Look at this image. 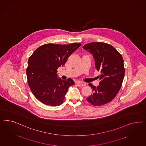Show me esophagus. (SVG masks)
I'll list each match as a JSON object with an SVG mask.
<instances>
[{
    "label": "esophagus",
    "mask_w": 146,
    "mask_h": 146,
    "mask_svg": "<svg viewBox=\"0 0 146 146\" xmlns=\"http://www.w3.org/2000/svg\"><path fill=\"white\" fill-rule=\"evenodd\" d=\"M76 84H77L78 86L81 87L86 86V83L83 82H82V81H78V82H76Z\"/></svg>",
    "instance_id": "34e87169"
}]
</instances>
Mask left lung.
<instances>
[{
	"label": "left lung",
	"mask_w": 146,
	"mask_h": 146,
	"mask_svg": "<svg viewBox=\"0 0 146 146\" xmlns=\"http://www.w3.org/2000/svg\"><path fill=\"white\" fill-rule=\"evenodd\" d=\"M83 48L92 54L96 68L101 72L98 87L89 84L93 94L86 99L94 106L110 103L116 97L122 84L125 74L122 56L114 47L104 42H91L85 44Z\"/></svg>",
	"instance_id": "obj_1"
}]
</instances>
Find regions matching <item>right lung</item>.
Here are the masks:
<instances>
[{
    "label": "right lung",
    "mask_w": 146,
    "mask_h": 146,
    "mask_svg": "<svg viewBox=\"0 0 146 146\" xmlns=\"http://www.w3.org/2000/svg\"><path fill=\"white\" fill-rule=\"evenodd\" d=\"M81 45L48 43L38 48L28 60V83L32 94L40 102L51 106L63 103L68 88L74 84L71 79L57 78V68Z\"/></svg>",
    "instance_id": "right-lung-1"
}]
</instances>
